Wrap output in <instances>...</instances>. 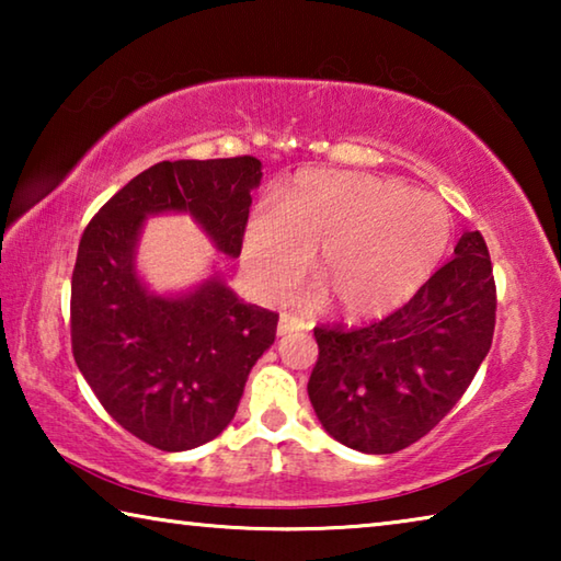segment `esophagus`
Segmentation results:
<instances>
[{"label":"esophagus","instance_id":"obj_1","mask_svg":"<svg viewBox=\"0 0 561 561\" xmlns=\"http://www.w3.org/2000/svg\"><path fill=\"white\" fill-rule=\"evenodd\" d=\"M307 329V324L299 317H291V314H282L279 317V324H277V334L284 336V334H291V331H301Z\"/></svg>","mask_w":561,"mask_h":561}]
</instances>
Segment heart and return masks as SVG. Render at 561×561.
<instances>
[{
    "mask_svg": "<svg viewBox=\"0 0 561 561\" xmlns=\"http://www.w3.org/2000/svg\"><path fill=\"white\" fill-rule=\"evenodd\" d=\"M453 240V217L438 197L351 170H304L279 203L252 210L242 234L247 277L277 297L309 267L324 287L304 301L336 299L348 319H374L413 297L438 270Z\"/></svg>",
    "mask_w": 561,
    "mask_h": 561,
    "instance_id": "1",
    "label": "heart"
}]
</instances>
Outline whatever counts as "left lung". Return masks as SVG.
<instances>
[{
  "instance_id": "left-lung-1",
  "label": "left lung",
  "mask_w": 561,
  "mask_h": 561,
  "mask_svg": "<svg viewBox=\"0 0 561 561\" xmlns=\"http://www.w3.org/2000/svg\"><path fill=\"white\" fill-rule=\"evenodd\" d=\"M495 279L480 232L381 321L317 327L309 401L331 438L388 455L431 433L468 391L495 331Z\"/></svg>"
}]
</instances>
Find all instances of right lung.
Here are the masks:
<instances>
[{
    "mask_svg": "<svg viewBox=\"0 0 561 561\" xmlns=\"http://www.w3.org/2000/svg\"><path fill=\"white\" fill-rule=\"evenodd\" d=\"M260 180L252 156L163 160L83 230L71 277L76 366L113 421L158 450H193L230 425L279 317L242 301L217 272L193 289L150 291L136 262L140 232L148 217L185 213L217 252L240 257Z\"/></svg>",
    "mask_w": 561,
    "mask_h": 561,
    "instance_id": "1",
    "label": "right lung"
}]
</instances>
